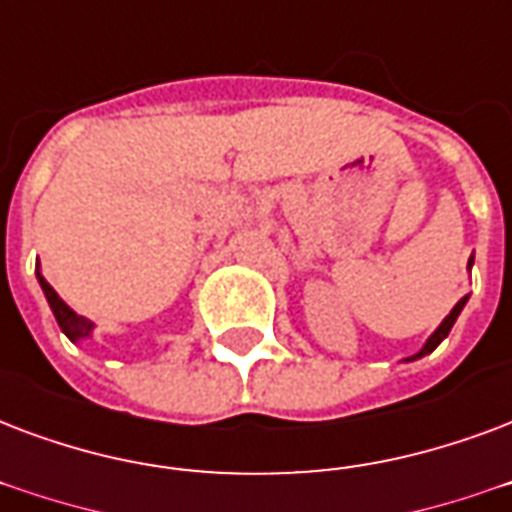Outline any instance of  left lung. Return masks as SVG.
Listing matches in <instances>:
<instances>
[{"label":"left lung","instance_id":"1","mask_svg":"<svg viewBox=\"0 0 512 512\" xmlns=\"http://www.w3.org/2000/svg\"><path fill=\"white\" fill-rule=\"evenodd\" d=\"M467 268H470V271H473V257H470V263H467ZM467 300H470V295H464V298L459 300V303H456L454 308H451V314H448V317L443 319V322H440L438 330H435V333L429 335L427 343H424V346H421V349L416 351V354H411V357H405V362L421 360V357H427V354H432V351L438 349L440 343H443V341H446V338H448V333H451V327H454L456 317H459V314H462V308L467 306Z\"/></svg>","mask_w":512,"mask_h":512}]
</instances>
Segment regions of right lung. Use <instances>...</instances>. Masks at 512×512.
Listing matches in <instances>:
<instances>
[{
	"label": "right lung",
	"mask_w": 512,
	"mask_h": 512,
	"mask_svg": "<svg viewBox=\"0 0 512 512\" xmlns=\"http://www.w3.org/2000/svg\"><path fill=\"white\" fill-rule=\"evenodd\" d=\"M37 282H39V287H42V292H45V298H48L50 311H53V317H56L58 327H61V333H64L72 343H80V341H85V338H93V330H96V325H93L91 319L80 317L77 311H72V308L66 306L64 300L58 298V292L53 290L48 282H45V276H42V271H39V265H37Z\"/></svg>",
	"instance_id": "right-lung-1"
}]
</instances>
